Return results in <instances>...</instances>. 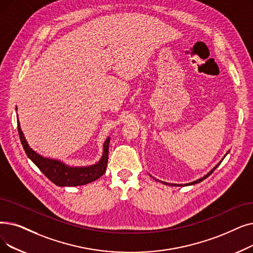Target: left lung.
<instances>
[{
	"instance_id": "obj_1",
	"label": "left lung",
	"mask_w": 253,
	"mask_h": 253,
	"mask_svg": "<svg viewBox=\"0 0 253 253\" xmlns=\"http://www.w3.org/2000/svg\"><path fill=\"white\" fill-rule=\"evenodd\" d=\"M228 153H229V151H227V152H226V154H225V155H224V157L227 155ZM224 157H223V158H222L220 161H219V162L216 164V166H215V167H214V168H213V169H212L210 171H209L207 174H205L203 178H200V179H197V180H195V181H193V182H190V183H187V184H173V183H168V182H163V181H160V180H158V179H156V178L152 177L151 174H150V175H151V177H152L154 180H156L157 182H160V183H162V184H164V185H169V186H190V185H194V184H197V183H201L202 181H204L205 179H207V178L209 177V175H210V174H211V173H212V172H213V171H214V170H215V169H217L219 166H220V163L222 162V160L224 159Z\"/></svg>"
}]
</instances>
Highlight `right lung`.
<instances>
[{
	"instance_id": "add662e5",
	"label": "right lung",
	"mask_w": 253,
	"mask_h": 253,
	"mask_svg": "<svg viewBox=\"0 0 253 253\" xmlns=\"http://www.w3.org/2000/svg\"><path fill=\"white\" fill-rule=\"evenodd\" d=\"M17 129L21 145H23L28 157L43 173H44L45 177H47L57 186H62V187L69 186V187H73V186H82L89 184L91 182L96 181L97 179H99L106 170L108 160V146L109 140H111V137L109 136L104 141L102 156L99 161L87 167H71L69 164H66L61 160L42 156L39 153L33 150L29 146L23 131H21L18 116Z\"/></svg>"
}]
</instances>
